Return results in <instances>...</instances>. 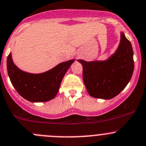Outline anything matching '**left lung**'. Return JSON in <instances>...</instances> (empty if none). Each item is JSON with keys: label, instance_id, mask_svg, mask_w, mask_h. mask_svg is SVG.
<instances>
[{"label": "left lung", "instance_id": "1", "mask_svg": "<svg viewBox=\"0 0 146 146\" xmlns=\"http://www.w3.org/2000/svg\"><path fill=\"white\" fill-rule=\"evenodd\" d=\"M83 66V78L90 96L105 100L119 94L128 85L134 70L131 43L123 32L118 47L104 60H78Z\"/></svg>", "mask_w": 146, "mask_h": 146}]
</instances>
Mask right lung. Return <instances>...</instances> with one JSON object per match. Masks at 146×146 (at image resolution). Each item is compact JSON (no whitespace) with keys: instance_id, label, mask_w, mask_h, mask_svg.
I'll return each mask as SVG.
<instances>
[{"instance_id":"add662e5","label":"right lung","mask_w":146,"mask_h":146,"mask_svg":"<svg viewBox=\"0 0 146 146\" xmlns=\"http://www.w3.org/2000/svg\"><path fill=\"white\" fill-rule=\"evenodd\" d=\"M74 61L72 59L63 62L41 73H31L18 68L10 53L7 70L11 83L23 98L33 103L46 102L56 97L65 74Z\"/></svg>"}]
</instances>
